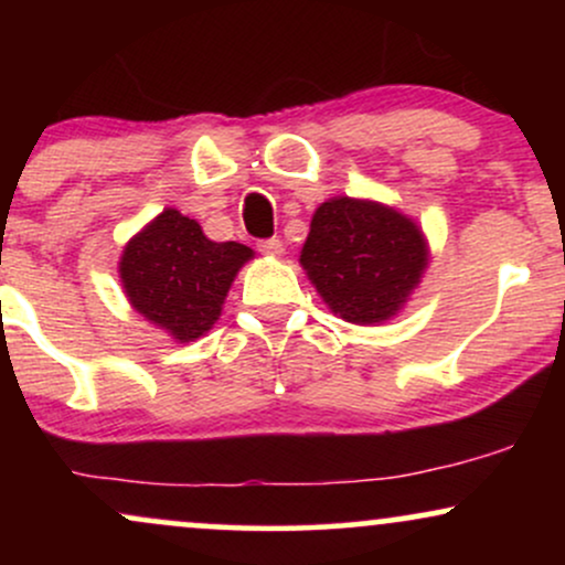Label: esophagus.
Returning a JSON list of instances; mask_svg holds the SVG:
<instances>
[{
	"mask_svg": "<svg viewBox=\"0 0 565 565\" xmlns=\"http://www.w3.org/2000/svg\"><path fill=\"white\" fill-rule=\"evenodd\" d=\"M257 249L263 252V255H270V257H281L284 255V244L281 238H265V242L257 244Z\"/></svg>",
	"mask_w": 565,
	"mask_h": 565,
	"instance_id": "1",
	"label": "esophagus"
}]
</instances>
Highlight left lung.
Masks as SVG:
<instances>
[{
  "label": "left lung",
  "mask_w": 565,
  "mask_h": 565,
  "mask_svg": "<svg viewBox=\"0 0 565 565\" xmlns=\"http://www.w3.org/2000/svg\"><path fill=\"white\" fill-rule=\"evenodd\" d=\"M300 263L334 316L382 323L417 289L427 242L417 223L393 206L334 196L310 220Z\"/></svg>",
  "instance_id": "1"
}]
</instances>
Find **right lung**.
<instances>
[{
  "label": "right lung",
  "mask_w": 565,
  "mask_h": 565,
  "mask_svg": "<svg viewBox=\"0 0 565 565\" xmlns=\"http://www.w3.org/2000/svg\"><path fill=\"white\" fill-rule=\"evenodd\" d=\"M255 252L210 242L196 220L164 210L132 236L119 260L127 300L174 340H199L220 319L233 278Z\"/></svg>",
  "instance_id": "obj_1"
}]
</instances>
